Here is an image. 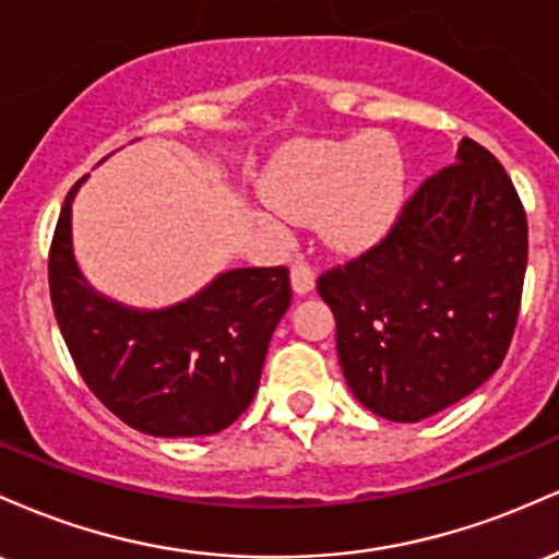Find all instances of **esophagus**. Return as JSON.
Returning <instances> with one entry per match:
<instances>
[{"instance_id":"obj_1","label":"esophagus","mask_w":559,"mask_h":559,"mask_svg":"<svg viewBox=\"0 0 559 559\" xmlns=\"http://www.w3.org/2000/svg\"><path fill=\"white\" fill-rule=\"evenodd\" d=\"M292 286L297 294H310L316 288V267L310 262L297 260L292 265Z\"/></svg>"}]
</instances>
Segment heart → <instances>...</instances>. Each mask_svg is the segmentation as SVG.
Returning <instances> with one entry per match:
<instances>
[{
	"label": "heart",
	"instance_id": "heart-1",
	"mask_svg": "<svg viewBox=\"0 0 559 559\" xmlns=\"http://www.w3.org/2000/svg\"><path fill=\"white\" fill-rule=\"evenodd\" d=\"M404 165L394 141L362 133L310 141L286 152L267 178V197L288 217H316L342 249L373 243L400 210Z\"/></svg>",
	"mask_w": 559,
	"mask_h": 559
}]
</instances>
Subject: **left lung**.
I'll return each instance as SVG.
<instances>
[{"instance_id": "8db88e82", "label": "left lung", "mask_w": 559, "mask_h": 559, "mask_svg": "<svg viewBox=\"0 0 559 559\" xmlns=\"http://www.w3.org/2000/svg\"><path fill=\"white\" fill-rule=\"evenodd\" d=\"M528 223L499 159L473 139L418 186L381 241L318 278L346 386L418 423L502 365L521 312Z\"/></svg>"}]
</instances>
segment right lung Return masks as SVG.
<instances>
[{"instance_id":"obj_1","label":"right lung","mask_w":559,"mask_h":559,"mask_svg":"<svg viewBox=\"0 0 559 559\" xmlns=\"http://www.w3.org/2000/svg\"><path fill=\"white\" fill-rule=\"evenodd\" d=\"M86 178V176H83ZM68 191L49 247V294L92 394L136 431L163 439L223 431L258 391L267 344L292 305L284 265L228 271L168 310H131L81 278Z\"/></svg>"}]
</instances>
